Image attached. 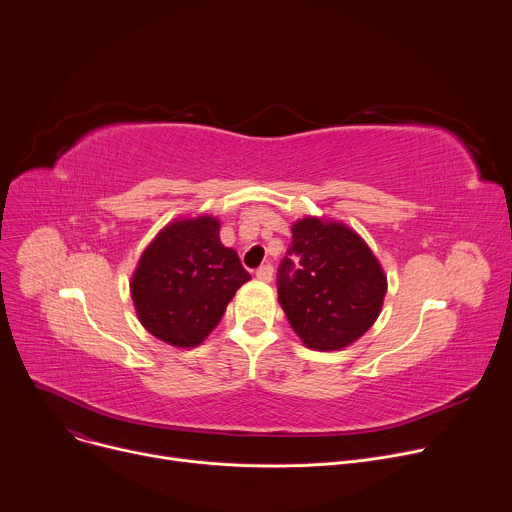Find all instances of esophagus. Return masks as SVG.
I'll use <instances>...</instances> for the list:
<instances>
[{"label":"esophagus","instance_id":"1","mask_svg":"<svg viewBox=\"0 0 512 512\" xmlns=\"http://www.w3.org/2000/svg\"><path fill=\"white\" fill-rule=\"evenodd\" d=\"M255 275H257V280H261V282H271L273 280V267L267 263V265H261L257 271H255Z\"/></svg>","mask_w":512,"mask_h":512}]
</instances>
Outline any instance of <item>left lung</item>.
I'll return each mask as SVG.
<instances>
[{
    "label": "left lung",
    "instance_id": "8db88e82",
    "mask_svg": "<svg viewBox=\"0 0 512 512\" xmlns=\"http://www.w3.org/2000/svg\"><path fill=\"white\" fill-rule=\"evenodd\" d=\"M277 269V298L302 343L339 351L355 343L382 312L388 282L365 241L349 226L314 216L292 226Z\"/></svg>",
    "mask_w": 512,
    "mask_h": 512
}]
</instances>
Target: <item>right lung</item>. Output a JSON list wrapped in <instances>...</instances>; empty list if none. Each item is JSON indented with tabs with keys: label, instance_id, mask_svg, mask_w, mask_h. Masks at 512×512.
Returning a JSON list of instances; mask_svg holds the SVG:
<instances>
[{
	"label": "right lung",
	"instance_id": "add662e5",
	"mask_svg": "<svg viewBox=\"0 0 512 512\" xmlns=\"http://www.w3.org/2000/svg\"><path fill=\"white\" fill-rule=\"evenodd\" d=\"M212 216L167 224L134 269L130 294L143 327L173 347L200 345L226 304L251 280L237 251L220 243Z\"/></svg>",
	"mask_w": 512,
	"mask_h": 512
}]
</instances>
